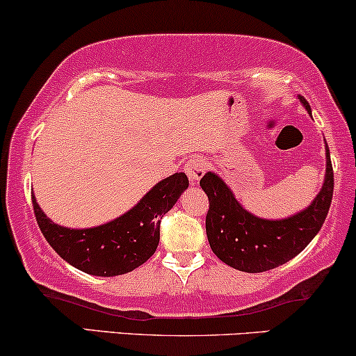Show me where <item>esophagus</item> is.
Wrapping results in <instances>:
<instances>
[{
    "mask_svg": "<svg viewBox=\"0 0 356 356\" xmlns=\"http://www.w3.org/2000/svg\"><path fill=\"white\" fill-rule=\"evenodd\" d=\"M185 171H186L188 178H190L191 185H196V183L200 181L201 177H203V173H204V161L201 160V158L193 156L186 161Z\"/></svg>",
    "mask_w": 356,
    "mask_h": 356,
    "instance_id": "obj_1",
    "label": "esophagus"
}]
</instances>
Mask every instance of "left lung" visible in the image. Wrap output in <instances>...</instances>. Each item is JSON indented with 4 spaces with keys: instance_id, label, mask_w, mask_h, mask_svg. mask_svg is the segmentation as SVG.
I'll return each mask as SVG.
<instances>
[{
    "instance_id": "1",
    "label": "left lung",
    "mask_w": 356,
    "mask_h": 356,
    "mask_svg": "<svg viewBox=\"0 0 356 356\" xmlns=\"http://www.w3.org/2000/svg\"><path fill=\"white\" fill-rule=\"evenodd\" d=\"M300 104L310 105L299 95ZM327 168L322 190L302 211L282 219H266L244 208L225 179L214 171L201 178L200 186L208 195L206 236L213 252L227 266L243 272H266L285 264L309 245L325 222L333 196L330 150L325 143Z\"/></svg>"
}]
</instances>
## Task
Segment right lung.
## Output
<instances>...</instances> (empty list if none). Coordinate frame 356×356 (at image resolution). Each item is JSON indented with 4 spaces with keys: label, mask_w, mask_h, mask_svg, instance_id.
<instances>
[{
    "label": "right lung",
    "mask_w": 356,
    "mask_h": 356,
    "mask_svg": "<svg viewBox=\"0 0 356 356\" xmlns=\"http://www.w3.org/2000/svg\"><path fill=\"white\" fill-rule=\"evenodd\" d=\"M188 177L175 173L158 181L134 208L100 226L72 229L51 221L38 204L33 208L51 248L76 269L99 277H113L137 269L155 254L160 221L186 190Z\"/></svg>",
    "instance_id": "right-lung-1"
}]
</instances>
